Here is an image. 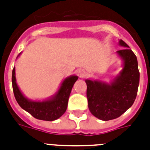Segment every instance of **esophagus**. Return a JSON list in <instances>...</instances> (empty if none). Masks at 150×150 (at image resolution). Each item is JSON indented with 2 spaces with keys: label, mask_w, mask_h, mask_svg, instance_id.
<instances>
[{
  "label": "esophagus",
  "mask_w": 150,
  "mask_h": 150,
  "mask_svg": "<svg viewBox=\"0 0 150 150\" xmlns=\"http://www.w3.org/2000/svg\"><path fill=\"white\" fill-rule=\"evenodd\" d=\"M77 74L80 78H83L86 76V71H85L84 69H78Z\"/></svg>",
  "instance_id": "34e87169"
}]
</instances>
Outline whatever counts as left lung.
<instances>
[{
  "label": "left lung",
  "instance_id": "obj_1",
  "mask_svg": "<svg viewBox=\"0 0 150 150\" xmlns=\"http://www.w3.org/2000/svg\"><path fill=\"white\" fill-rule=\"evenodd\" d=\"M125 47L116 52L122 61V69L110 82L86 79L88 107L91 114L102 121L118 117L132 106L137 96L139 71L137 57L123 40Z\"/></svg>",
  "mask_w": 150,
  "mask_h": 150
}]
</instances>
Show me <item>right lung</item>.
Returning <instances> with one entry per match:
<instances>
[{"label":"right lung","instance_id":"right-lung-1","mask_svg":"<svg viewBox=\"0 0 150 150\" xmlns=\"http://www.w3.org/2000/svg\"><path fill=\"white\" fill-rule=\"evenodd\" d=\"M21 53L18 54L19 56ZM79 79L77 75H71L64 79L56 93L43 100H29L24 96L16 82L15 68L12 71V87L16 101L22 109L43 121H53L61 117L65 113L68 98L72 87Z\"/></svg>","mask_w":150,"mask_h":150}]
</instances>
